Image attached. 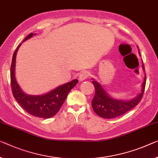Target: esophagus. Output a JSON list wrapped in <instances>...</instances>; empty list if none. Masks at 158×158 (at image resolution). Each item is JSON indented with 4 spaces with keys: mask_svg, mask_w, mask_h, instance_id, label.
<instances>
[{
    "mask_svg": "<svg viewBox=\"0 0 158 158\" xmlns=\"http://www.w3.org/2000/svg\"><path fill=\"white\" fill-rule=\"evenodd\" d=\"M89 76V72L88 71H82L79 75V81H83L87 79Z\"/></svg>",
    "mask_w": 158,
    "mask_h": 158,
    "instance_id": "esophagus-1",
    "label": "esophagus"
}]
</instances>
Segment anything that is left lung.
Segmentation results:
<instances>
[{
	"instance_id": "left-lung-1",
	"label": "left lung",
	"mask_w": 158,
	"mask_h": 158,
	"mask_svg": "<svg viewBox=\"0 0 158 158\" xmlns=\"http://www.w3.org/2000/svg\"><path fill=\"white\" fill-rule=\"evenodd\" d=\"M138 54L140 56L139 50ZM142 68L145 71L143 64H142ZM145 82L146 76H145L142 83L140 93L130 100H123L111 98L98 82L93 79L92 82L95 87V94L92 100V106L94 112L104 118H113L127 113L140 102L145 90Z\"/></svg>"
}]
</instances>
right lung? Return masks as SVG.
<instances>
[{"label":"right lung","instance_id":"1","mask_svg":"<svg viewBox=\"0 0 158 158\" xmlns=\"http://www.w3.org/2000/svg\"><path fill=\"white\" fill-rule=\"evenodd\" d=\"M35 35L36 34L33 33L30 34L23 40V42ZM21 44H20L15 51L10 67L11 88L14 98L22 107L30 114L43 118L52 117L60 110L69 92L76 85L78 81L74 79L41 95H31L24 93L17 82L15 76L16 55Z\"/></svg>","mask_w":158,"mask_h":158}]
</instances>
